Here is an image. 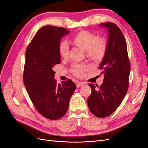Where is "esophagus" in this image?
Returning <instances> with one entry per match:
<instances>
[{"mask_svg":"<svg viewBox=\"0 0 148 148\" xmlns=\"http://www.w3.org/2000/svg\"><path fill=\"white\" fill-rule=\"evenodd\" d=\"M86 83H84V82H77V87L79 88V87L83 86V85H84Z\"/></svg>","mask_w":148,"mask_h":148,"instance_id":"34e87169","label":"esophagus"}]
</instances>
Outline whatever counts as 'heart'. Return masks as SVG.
I'll return each mask as SVG.
<instances>
[{"instance_id": "heart-1", "label": "heart", "mask_w": 148, "mask_h": 148, "mask_svg": "<svg viewBox=\"0 0 148 148\" xmlns=\"http://www.w3.org/2000/svg\"><path fill=\"white\" fill-rule=\"evenodd\" d=\"M73 42L81 46L86 52L88 57L93 60L102 59L107 51V43L104 39L98 38L96 34L88 31H82L75 34L72 38ZM59 53L62 57H66L69 53V44L65 40L59 44ZM88 66L84 64H74L71 66V71L77 77H82Z\"/></svg>"}]
</instances>
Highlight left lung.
<instances>
[{"mask_svg": "<svg viewBox=\"0 0 148 148\" xmlns=\"http://www.w3.org/2000/svg\"><path fill=\"white\" fill-rule=\"evenodd\" d=\"M100 26L108 31L107 51L99 68L104 78L99 87L89 84L92 92L88 99V104L94 115L104 118L117 110L126 95L131 66L122 31L117 25L110 22Z\"/></svg>", "mask_w": 148, "mask_h": 148, "instance_id": "1", "label": "left lung"}]
</instances>
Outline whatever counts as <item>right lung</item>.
<instances>
[{
  "instance_id": "obj_1",
  "label": "right lung",
  "mask_w": 148,
  "mask_h": 148,
  "mask_svg": "<svg viewBox=\"0 0 148 148\" xmlns=\"http://www.w3.org/2000/svg\"><path fill=\"white\" fill-rule=\"evenodd\" d=\"M69 32L64 28L43 26L26 51L23 72L26 89L36 109L50 120L59 119L65 115L76 89L70 79L57 84L53 70V67L60 62V40Z\"/></svg>"
}]
</instances>
